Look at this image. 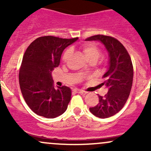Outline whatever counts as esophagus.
I'll list each match as a JSON object with an SVG mask.
<instances>
[{"label": "esophagus", "mask_w": 151, "mask_h": 151, "mask_svg": "<svg viewBox=\"0 0 151 151\" xmlns=\"http://www.w3.org/2000/svg\"><path fill=\"white\" fill-rule=\"evenodd\" d=\"M74 91H75V92L78 93H81V94H83V93H84V94H85V93H87V92H85V91H83V90H79V89H75V90H74Z\"/></svg>", "instance_id": "1"}]
</instances>
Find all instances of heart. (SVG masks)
Returning a JSON list of instances; mask_svg holds the SVG:
<instances>
[{"label":"heart","mask_w":151,"mask_h":151,"mask_svg":"<svg viewBox=\"0 0 151 151\" xmlns=\"http://www.w3.org/2000/svg\"><path fill=\"white\" fill-rule=\"evenodd\" d=\"M83 52H84L85 57L88 58V60H92V59H96L98 60L99 58L101 55V50L95 44H86L84 46L82 47ZM71 54V49H68L66 52H64L63 55V60L66 61L67 59L68 58Z\"/></svg>","instance_id":"heart-1"}]
</instances>
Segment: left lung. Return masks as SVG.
I'll list each match as a JSON object with an SVG mask.
<instances>
[{"instance_id":"left-lung-1","label":"left lung","mask_w":151,"mask_h":151,"mask_svg":"<svg viewBox=\"0 0 151 151\" xmlns=\"http://www.w3.org/2000/svg\"><path fill=\"white\" fill-rule=\"evenodd\" d=\"M85 40L99 41L109 54V68L101 84L108 88V92L104 96H99L98 104L89 109L98 118H109L122 109L129 96L134 76L132 60L124 46L115 38L96 35Z\"/></svg>"}]
</instances>
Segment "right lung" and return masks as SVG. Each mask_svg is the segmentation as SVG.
I'll use <instances>...</instances> for the list:
<instances>
[{"label":"right lung","mask_w":151,"mask_h":151,"mask_svg":"<svg viewBox=\"0 0 151 151\" xmlns=\"http://www.w3.org/2000/svg\"><path fill=\"white\" fill-rule=\"evenodd\" d=\"M77 39L42 36L27 48L19 69V86L26 104L38 115L55 118L66 110L71 89L67 86L55 89L51 74L60 64L64 49Z\"/></svg>","instance_id":"obj_1"}]
</instances>
